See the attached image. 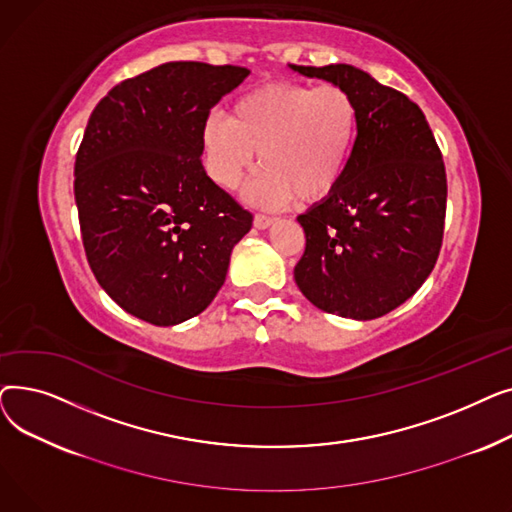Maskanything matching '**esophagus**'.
I'll return each mask as SVG.
<instances>
[{
	"instance_id": "34e87169",
	"label": "esophagus",
	"mask_w": 512,
	"mask_h": 512,
	"mask_svg": "<svg viewBox=\"0 0 512 512\" xmlns=\"http://www.w3.org/2000/svg\"><path fill=\"white\" fill-rule=\"evenodd\" d=\"M272 222H274V218H270V215H265V213H255V220H253L255 228H259V230H265V228L270 226Z\"/></svg>"
}]
</instances>
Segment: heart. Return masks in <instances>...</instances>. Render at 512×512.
I'll return each instance as SVG.
<instances>
[{
  "instance_id": "1",
  "label": "heart",
  "mask_w": 512,
  "mask_h": 512,
  "mask_svg": "<svg viewBox=\"0 0 512 512\" xmlns=\"http://www.w3.org/2000/svg\"><path fill=\"white\" fill-rule=\"evenodd\" d=\"M361 132L359 103L340 85L276 80L236 97L228 118L203 126V153L211 178L236 188L255 164L261 170L249 199L265 207L326 201L351 166Z\"/></svg>"
}]
</instances>
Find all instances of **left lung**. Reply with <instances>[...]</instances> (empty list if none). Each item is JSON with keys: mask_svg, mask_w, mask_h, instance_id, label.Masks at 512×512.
Masks as SVG:
<instances>
[{"mask_svg": "<svg viewBox=\"0 0 512 512\" xmlns=\"http://www.w3.org/2000/svg\"><path fill=\"white\" fill-rule=\"evenodd\" d=\"M351 91L361 132L336 191L299 215L294 282L317 309L375 319L411 299L438 261L446 218L442 151L421 107L348 66H290Z\"/></svg>", "mask_w": 512, "mask_h": 512, "instance_id": "obj_1", "label": "left lung"}]
</instances>
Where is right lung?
<instances>
[{
  "label": "right lung",
  "mask_w": 512,
  "mask_h": 512,
  "mask_svg": "<svg viewBox=\"0 0 512 512\" xmlns=\"http://www.w3.org/2000/svg\"><path fill=\"white\" fill-rule=\"evenodd\" d=\"M251 72L168 62L93 110L74 161L80 234L101 288L130 315L176 326L207 309L253 213L203 164L209 110Z\"/></svg>",
  "instance_id": "right-lung-1"
}]
</instances>
